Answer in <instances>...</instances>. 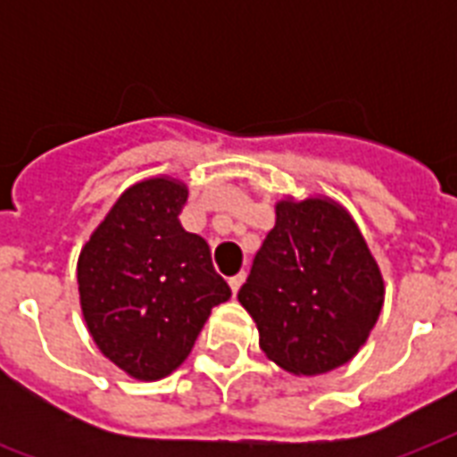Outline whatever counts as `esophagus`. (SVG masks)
Masks as SVG:
<instances>
[{
	"label": "esophagus",
	"instance_id": "obj_1",
	"mask_svg": "<svg viewBox=\"0 0 457 457\" xmlns=\"http://www.w3.org/2000/svg\"><path fill=\"white\" fill-rule=\"evenodd\" d=\"M244 279H246V272H237L235 278H229V289H232V294L239 292V287L244 285Z\"/></svg>",
	"mask_w": 457,
	"mask_h": 457
}]
</instances>
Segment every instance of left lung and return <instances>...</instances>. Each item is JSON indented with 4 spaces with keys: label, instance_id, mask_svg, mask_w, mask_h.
Wrapping results in <instances>:
<instances>
[{
    "label": "left lung",
    "instance_id": "obj_1",
    "mask_svg": "<svg viewBox=\"0 0 457 457\" xmlns=\"http://www.w3.org/2000/svg\"><path fill=\"white\" fill-rule=\"evenodd\" d=\"M237 299L263 353L312 377L361 351L382 311L384 279L346 208L327 196L282 199Z\"/></svg>",
    "mask_w": 457,
    "mask_h": 457
}]
</instances>
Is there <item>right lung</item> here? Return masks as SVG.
Segmentation results:
<instances>
[{"label":"right lung","mask_w":457,"mask_h":457,"mask_svg":"<svg viewBox=\"0 0 457 457\" xmlns=\"http://www.w3.org/2000/svg\"><path fill=\"white\" fill-rule=\"evenodd\" d=\"M187 185L149 178L128 187L78 258L82 318L96 348L135 379L178 370L211 308L232 296L204 237L179 225Z\"/></svg>","instance_id":"1"}]
</instances>
